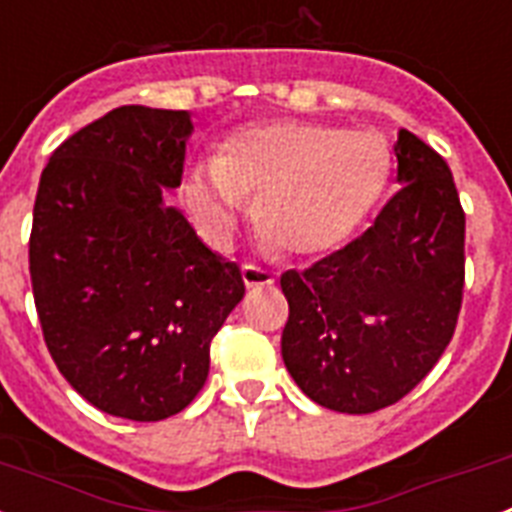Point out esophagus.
Here are the masks:
<instances>
[{"instance_id":"obj_1","label":"esophagus","mask_w":512,"mask_h":512,"mask_svg":"<svg viewBox=\"0 0 512 512\" xmlns=\"http://www.w3.org/2000/svg\"><path fill=\"white\" fill-rule=\"evenodd\" d=\"M243 282L246 287H264V285H274V274L272 272H264L259 266L253 264H243Z\"/></svg>"}]
</instances>
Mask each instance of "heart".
Returning <instances> with one entry per match:
<instances>
[{
    "mask_svg": "<svg viewBox=\"0 0 512 512\" xmlns=\"http://www.w3.org/2000/svg\"><path fill=\"white\" fill-rule=\"evenodd\" d=\"M390 146L374 130L274 120L230 135L188 180V204L214 238H227L243 201L253 225L285 256H319L353 235L390 177Z\"/></svg>",
    "mask_w": 512,
    "mask_h": 512,
    "instance_id": "heart-1",
    "label": "heart"
}]
</instances>
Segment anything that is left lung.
Listing matches in <instances>:
<instances>
[{
    "mask_svg": "<svg viewBox=\"0 0 512 512\" xmlns=\"http://www.w3.org/2000/svg\"><path fill=\"white\" fill-rule=\"evenodd\" d=\"M398 193L374 225L280 277L282 361L314 403L374 413L416 387L455 335L466 282V211L447 162L398 130Z\"/></svg>",
    "mask_w": 512,
    "mask_h": 512,
    "instance_id": "obj_1",
    "label": "left lung"
}]
</instances>
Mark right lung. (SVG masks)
I'll return each instance as SVG.
<instances>
[{"label":"right lung","mask_w":512,"mask_h":512,"mask_svg":"<svg viewBox=\"0 0 512 512\" xmlns=\"http://www.w3.org/2000/svg\"><path fill=\"white\" fill-rule=\"evenodd\" d=\"M190 130L183 109L117 107L41 172L28 243L38 322L59 374L109 416L183 411L246 295L240 266L162 201L183 183Z\"/></svg>","instance_id":"1"}]
</instances>
